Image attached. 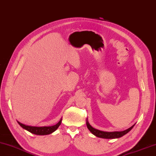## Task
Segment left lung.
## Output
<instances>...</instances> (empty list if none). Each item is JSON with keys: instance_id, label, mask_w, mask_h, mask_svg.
<instances>
[{"instance_id": "left-lung-1", "label": "left lung", "mask_w": 156, "mask_h": 156, "mask_svg": "<svg viewBox=\"0 0 156 156\" xmlns=\"http://www.w3.org/2000/svg\"><path fill=\"white\" fill-rule=\"evenodd\" d=\"M86 125H87L88 129L90 130L92 134L94 135L95 136H98V137H100V138H103V139H117V138L121 137V136L126 135V133H128L133 128V126H135V125H133L128 129H126V130H125V131H123L106 132V131H100V130H98V129L93 128V127H92L90 125V123L88 122L87 120L86 121Z\"/></svg>"}]
</instances>
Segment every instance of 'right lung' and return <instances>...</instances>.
<instances>
[{
    "label": "right lung",
    "mask_w": 156,
    "mask_h": 156,
    "mask_svg": "<svg viewBox=\"0 0 156 156\" xmlns=\"http://www.w3.org/2000/svg\"><path fill=\"white\" fill-rule=\"evenodd\" d=\"M62 122V119L60 120V121L56 124V125L51 126H28L23 125V124L21 123L20 122L17 121L22 128L27 130L29 132L33 133L35 135H49L50 133L55 132L56 130L58 128V126L60 125Z\"/></svg>",
    "instance_id": "add662e5"
}]
</instances>
